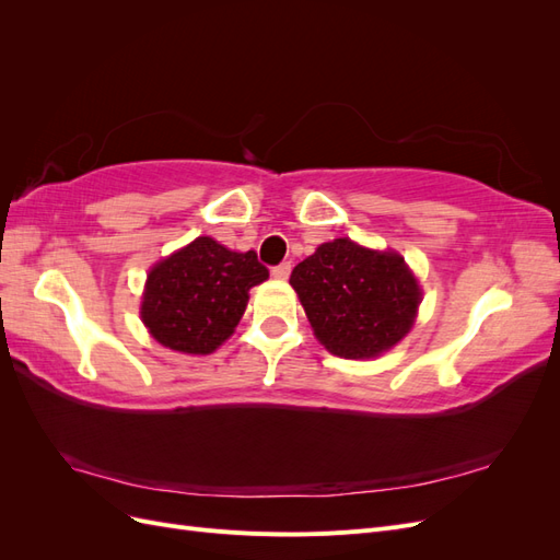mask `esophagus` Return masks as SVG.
I'll list each match as a JSON object with an SVG mask.
<instances>
[{
  "label": "esophagus",
  "instance_id": "1",
  "mask_svg": "<svg viewBox=\"0 0 560 560\" xmlns=\"http://www.w3.org/2000/svg\"><path fill=\"white\" fill-rule=\"evenodd\" d=\"M270 273H273V278H278V280H287V278H290V273H292V261L278 264L273 270H270Z\"/></svg>",
  "mask_w": 560,
  "mask_h": 560
}]
</instances>
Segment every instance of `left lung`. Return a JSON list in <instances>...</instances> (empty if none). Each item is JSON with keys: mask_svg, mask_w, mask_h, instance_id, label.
I'll list each match as a JSON object with an SVG mask.
<instances>
[{"mask_svg": "<svg viewBox=\"0 0 560 560\" xmlns=\"http://www.w3.org/2000/svg\"><path fill=\"white\" fill-rule=\"evenodd\" d=\"M290 284L317 341L346 360H369L411 331L420 284L397 252L369 249L350 238L319 245Z\"/></svg>", "mask_w": 560, "mask_h": 560, "instance_id": "8db88e82", "label": "left lung"}]
</instances>
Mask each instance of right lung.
<instances>
[{"label":"right lung","mask_w":560,"mask_h":560,"mask_svg":"<svg viewBox=\"0 0 560 560\" xmlns=\"http://www.w3.org/2000/svg\"><path fill=\"white\" fill-rule=\"evenodd\" d=\"M266 278L254 249L231 252L200 235L149 270L140 315L161 346L208 354L238 327L249 290Z\"/></svg>","instance_id":"add662e5"}]
</instances>
